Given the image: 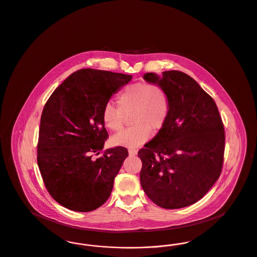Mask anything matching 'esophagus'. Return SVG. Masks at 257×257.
<instances>
[{
  "label": "esophagus",
  "mask_w": 257,
  "mask_h": 257,
  "mask_svg": "<svg viewBox=\"0 0 257 257\" xmlns=\"http://www.w3.org/2000/svg\"><path fill=\"white\" fill-rule=\"evenodd\" d=\"M128 152H129L130 155H136V154L138 153V150L135 149V148H129V149H128Z\"/></svg>",
  "instance_id": "obj_1"
}]
</instances>
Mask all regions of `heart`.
<instances>
[{"instance_id": "heart-1", "label": "heart", "mask_w": 257, "mask_h": 257, "mask_svg": "<svg viewBox=\"0 0 257 257\" xmlns=\"http://www.w3.org/2000/svg\"><path fill=\"white\" fill-rule=\"evenodd\" d=\"M117 107L107 104L102 110L104 126L112 132L122 128L124 115L131 114L132 127L110 139L116 147H136L145 144L151 131L159 133L171 113V97L166 87L158 84L136 83L124 87L116 95Z\"/></svg>"}]
</instances>
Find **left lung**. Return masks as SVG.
I'll return each mask as SVG.
<instances>
[{
	"mask_svg": "<svg viewBox=\"0 0 257 257\" xmlns=\"http://www.w3.org/2000/svg\"><path fill=\"white\" fill-rule=\"evenodd\" d=\"M145 80L167 88L171 113L165 127L138 155L143 162L141 184L158 206L178 209L207 194L220 177L225 134L218 107L189 75L177 70Z\"/></svg>",
	"mask_w": 257,
	"mask_h": 257,
	"instance_id": "1",
	"label": "left lung"
}]
</instances>
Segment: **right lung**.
<instances>
[{
    "instance_id": "right-lung-1",
    "label": "right lung",
    "mask_w": 257,
    "mask_h": 257,
    "mask_svg": "<svg viewBox=\"0 0 257 257\" xmlns=\"http://www.w3.org/2000/svg\"><path fill=\"white\" fill-rule=\"evenodd\" d=\"M131 80V75L80 69L47 100L40 118L37 164L50 196L63 207L89 212L109 198L128 151L116 147L102 152L109 135L101 114L110 96Z\"/></svg>"
}]
</instances>
